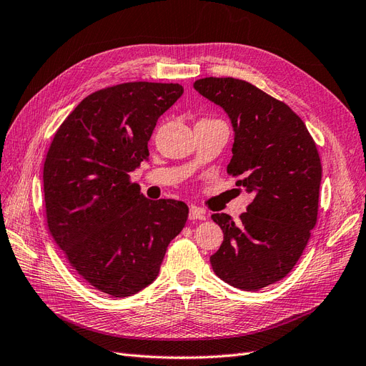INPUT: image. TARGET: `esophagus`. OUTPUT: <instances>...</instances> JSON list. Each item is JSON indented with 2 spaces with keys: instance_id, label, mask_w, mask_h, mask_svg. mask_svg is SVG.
I'll use <instances>...</instances> for the list:
<instances>
[{
  "instance_id": "34e87169",
  "label": "esophagus",
  "mask_w": 366,
  "mask_h": 366,
  "mask_svg": "<svg viewBox=\"0 0 366 366\" xmlns=\"http://www.w3.org/2000/svg\"><path fill=\"white\" fill-rule=\"evenodd\" d=\"M189 219H206V215L203 210L200 207H195V206H191L189 209Z\"/></svg>"
}]
</instances>
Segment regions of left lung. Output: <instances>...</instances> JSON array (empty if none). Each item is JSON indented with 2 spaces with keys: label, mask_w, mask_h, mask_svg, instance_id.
<instances>
[{
  "label": "left lung",
  "mask_w": 366,
  "mask_h": 366,
  "mask_svg": "<svg viewBox=\"0 0 366 366\" xmlns=\"http://www.w3.org/2000/svg\"><path fill=\"white\" fill-rule=\"evenodd\" d=\"M195 90L219 105L235 131L227 174L253 194L235 224L214 214L224 239L210 257L218 278L246 292L281 281L316 226L322 164L313 137L293 109L234 77H204Z\"/></svg>",
  "instance_id": "8db88e82"
}]
</instances>
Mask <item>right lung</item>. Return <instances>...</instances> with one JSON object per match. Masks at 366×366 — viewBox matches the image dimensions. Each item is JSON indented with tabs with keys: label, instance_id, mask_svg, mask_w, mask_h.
I'll return each instance as SVG.
<instances>
[{
	"label": "right lung",
	"instance_id": "add662e5",
	"mask_svg": "<svg viewBox=\"0 0 366 366\" xmlns=\"http://www.w3.org/2000/svg\"><path fill=\"white\" fill-rule=\"evenodd\" d=\"M180 84L127 82L86 96L54 134L44 162V202L53 239L99 292L127 297L157 278L189 209L148 200L129 174L149 157L159 117Z\"/></svg>",
	"mask_w": 366,
	"mask_h": 366
}]
</instances>
